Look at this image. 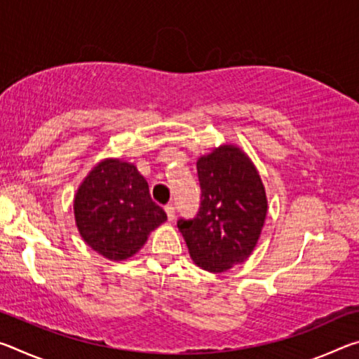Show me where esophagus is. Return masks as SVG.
I'll return each instance as SVG.
<instances>
[{
  "label": "esophagus",
  "instance_id": "esophagus-1",
  "mask_svg": "<svg viewBox=\"0 0 359 359\" xmlns=\"http://www.w3.org/2000/svg\"><path fill=\"white\" fill-rule=\"evenodd\" d=\"M165 210H166V215H168L169 220L172 222L174 218H175V208H174V205L172 204H168L166 208H165Z\"/></svg>",
  "mask_w": 359,
  "mask_h": 359
}]
</instances>
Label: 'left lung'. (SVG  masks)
I'll use <instances>...</instances> for the list:
<instances>
[{
  "mask_svg": "<svg viewBox=\"0 0 359 359\" xmlns=\"http://www.w3.org/2000/svg\"><path fill=\"white\" fill-rule=\"evenodd\" d=\"M201 208L193 220H179L193 263L226 272L248 259L263 231L267 196L257 166L236 144H222L196 161Z\"/></svg>",
  "mask_w": 359,
  "mask_h": 359,
  "instance_id": "left-lung-1",
  "label": "left lung"
}]
</instances>
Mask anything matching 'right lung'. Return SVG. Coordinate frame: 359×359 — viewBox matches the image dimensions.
<instances>
[{
  "mask_svg": "<svg viewBox=\"0 0 359 359\" xmlns=\"http://www.w3.org/2000/svg\"><path fill=\"white\" fill-rule=\"evenodd\" d=\"M74 218L85 244L109 261H123L141 250L150 233L168 220L151 201L137 168L104 158L92 168L74 194Z\"/></svg>",
  "mask_w": 359,
  "mask_h": 359,
  "instance_id": "1",
  "label": "right lung"
}]
</instances>
